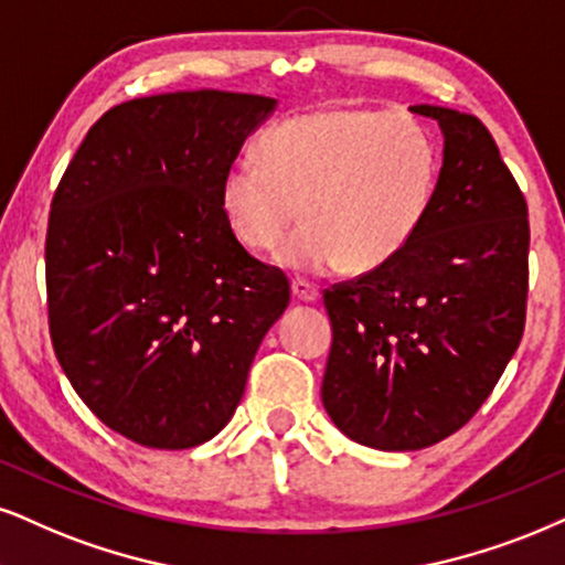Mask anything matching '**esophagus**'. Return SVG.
<instances>
[{
  "label": "esophagus",
  "instance_id": "34e87169",
  "mask_svg": "<svg viewBox=\"0 0 565 565\" xmlns=\"http://www.w3.org/2000/svg\"><path fill=\"white\" fill-rule=\"evenodd\" d=\"M290 290H294L296 301H303V303H315L317 298H319L317 285H311L309 280H301V277H298V280H294V285H290Z\"/></svg>",
  "mask_w": 565,
  "mask_h": 565
}]
</instances>
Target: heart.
<instances>
[{"mask_svg":"<svg viewBox=\"0 0 565 565\" xmlns=\"http://www.w3.org/2000/svg\"><path fill=\"white\" fill-rule=\"evenodd\" d=\"M220 180L230 233L250 250L279 246L305 209L307 225L275 262L301 275L374 271L419 235L440 180L431 130L406 113L324 109L271 125Z\"/></svg>","mask_w":565,"mask_h":565,"instance_id":"b5f03b06","label":"heart"}]
</instances>
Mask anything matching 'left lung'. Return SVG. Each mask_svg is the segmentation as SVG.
Masks as SVG:
<instances>
[{"instance_id":"8db88e82","label":"left lung","mask_w":565,"mask_h":565,"mask_svg":"<svg viewBox=\"0 0 565 565\" xmlns=\"http://www.w3.org/2000/svg\"><path fill=\"white\" fill-rule=\"evenodd\" d=\"M443 130L437 193L385 267L324 290L322 403L353 443L422 450L463 427L521 343L526 201L475 115L416 104Z\"/></svg>"}]
</instances>
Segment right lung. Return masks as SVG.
Instances as JSON below:
<instances>
[{
    "label": "right lung",
    "mask_w": 565,
    "mask_h": 565,
    "mask_svg": "<svg viewBox=\"0 0 565 565\" xmlns=\"http://www.w3.org/2000/svg\"><path fill=\"white\" fill-rule=\"evenodd\" d=\"M277 99L199 88L104 113L46 230L49 332L109 429L185 450L233 419L290 285L230 233L220 180Z\"/></svg>",
    "instance_id": "1"
}]
</instances>
